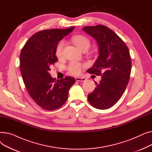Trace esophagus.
I'll return each mask as SVG.
<instances>
[{
    "label": "esophagus",
    "mask_w": 152,
    "mask_h": 152,
    "mask_svg": "<svg viewBox=\"0 0 152 152\" xmlns=\"http://www.w3.org/2000/svg\"><path fill=\"white\" fill-rule=\"evenodd\" d=\"M75 79L76 81H78V82H84L86 80V79L83 77H76Z\"/></svg>",
    "instance_id": "obj_1"
}]
</instances>
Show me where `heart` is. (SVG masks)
Here are the masks:
<instances>
[{"label": "heart", "instance_id": "heart-1", "mask_svg": "<svg viewBox=\"0 0 152 152\" xmlns=\"http://www.w3.org/2000/svg\"><path fill=\"white\" fill-rule=\"evenodd\" d=\"M72 41L74 44L78 48V49L81 50H87L90 47L91 42L90 40L87 37L83 35H76L72 37ZM64 46H65V42L63 41H61L58 44L57 48H56V55L58 57L60 56L63 53V50ZM86 66L85 65L76 61H71L68 66V70L71 74L75 75H79L81 73V72Z\"/></svg>", "mask_w": 152, "mask_h": 152}]
</instances>
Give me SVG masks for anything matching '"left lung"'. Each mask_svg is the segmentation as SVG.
Wrapping results in <instances>:
<instances>
[{"label":"left lung","instance_id":"left-lung-1","mask_svg":"<svg viewBox=\"0 0 152 152\" xmlns=\"http://www.w3.org/2000/svg\"><path fill=\"white\" fill-rule=\"evenodd\" d=\"M93 37L99 47V57L91 74L102 76L100 83L87 96L89 102L100 110L108 109L120 99L129 83L131 60L128 48L116 33L103 25L83 27Z\"/></svg>","mask_w":152,"mask_h":152}]
</instances>
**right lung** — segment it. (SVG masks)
<instances>
[{"mask_svg": "<svg viewBox=\"0 0 152 152\" xmlns=\"http://www.w3.org/2000/svg\"><path fill=\"white\" fill-rule=\"evenodd\" d=\"M74 28L37 32L21 50L20 65L24 84L32 99L46 110L61 107L67 100L70 87L76 82L70 76L56 81L49 73L51 65L58 60L55 54L59 41Z\"/></svg>", "mask_w": 152, "mask_h": 152, "instance_id": "add662e5", "label": "right lung"}]
</instances>
